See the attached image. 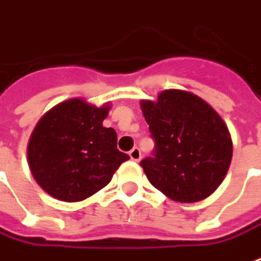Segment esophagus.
Segmentation results:
<instances>
[{
  "instance_id": "34e87169",
  "label": "esophagus",
  "mask_w": 261,
  "mask_h": 261,
  "mask_svg": "<svg viewBox=\"0 0 261 261\" xmlns=\"http://www.w3.org/2000/svg\"><path fill=\"white\" fill-rule=\"evenodd\" d=\"M129 156H130L132 161L138 162V161L141 159V156H142V155H141V151H139V148H134L132 151L129 152Z\"/></svg>"
}]
</instances>
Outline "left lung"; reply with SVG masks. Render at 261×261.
<instances>
[{
	"label": "left lung",
	"mask_w": 261,
	"mask_h": 261,
	"mask_svg": "<svg viewBox=\"0 0 261 261\" xmlns=\"http://www.w3.org/2000/svg\"><path fill=\"white\" fill-rule=\"evenodd\" d=\"M155 156L141 162L149 182L178 202L205 200L224 181L232 141L221 116L200 96L168 89L141 100Z\"/></svg>",
	"instance_id": "8db88e82"
}]
</instances>
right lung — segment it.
Masks as SVG:
<instances>
[{"label": "right lung", "mask_w": 261, "mask_h": 261, "mask_svg": "<svg viewBox=\"0 0 261 261\" xmlns=\"http://www.w3.org/2000/svg\"><path fill=\"white\" fill-rule=\"evenodd\" d=\"M110 105L97 108L73 97L47 110L37 122L27 146L36 182L64 202L83 201L110 182L122 162L115 129L103 126Z\"/></svg>", "instance_id": "add662e5"}]
</instances>
